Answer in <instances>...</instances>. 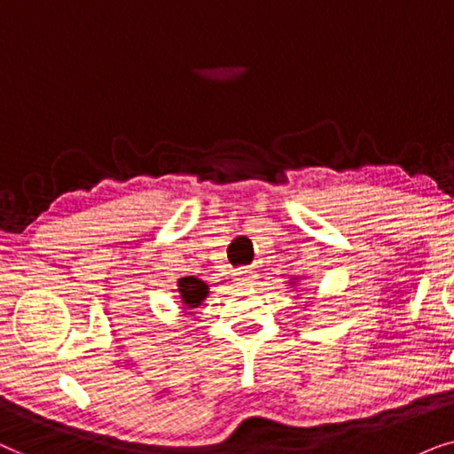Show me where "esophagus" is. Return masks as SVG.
<instances>
[{"label": "esophagus", "mask_w": 454, "mask_h": 454, "mask_svg": "<svg viewBox=\"0 0 454 454\" xmlns=\"http://www.w3.org/2000/svg\"><path fill=\"white\" fill-rule=\"evenodd\" d=\"M232 282L234 286H240V288L253 286V284H257V274L249 268H240L232 274Z\"/></svg>", "instance_id": "esophagus-1"}]
</instances>
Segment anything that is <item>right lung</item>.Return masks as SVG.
Wrapping results in <instances>:
<instances>
[{
    "label": "right lung",
    "mask_w": 454,
    "mask_h": 454,
    "mask_svg": "<svg viewBox=\"0 0 454 454\" xmlns=\"http://www.w3.org/2000/svg\"><path fill=\"white\" fill-rule=\"evenodd\" d=\"M178 293H180V301L189 307V309H195L197 305H201L205 297H207L209 288L203 280H199L195 276H186L178 280Z\"/></svg>",
    "instance_id": "obj_1"
}]
</instances>
